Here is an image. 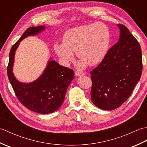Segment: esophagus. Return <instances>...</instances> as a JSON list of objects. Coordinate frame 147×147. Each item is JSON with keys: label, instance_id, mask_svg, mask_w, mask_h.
<instances>
[{"label": "esophagus", "instance_id": "1", "mask_svg": "<svg viewBox=\"0 0 147 147\" xmlns=\"http://www.w3.org/2000/svg\"><path fill=\"white\" fill-rule=\"evenodd\" d=\"M75 74L77 76H81L85 75V73L82 71H78L75 72Z\"/></svg>", "mask_w": 147, "mask_h": 147}]
</instances>
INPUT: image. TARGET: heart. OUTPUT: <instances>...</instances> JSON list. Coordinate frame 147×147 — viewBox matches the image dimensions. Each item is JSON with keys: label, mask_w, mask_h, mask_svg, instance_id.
<instances>
[{"label": "heart", "mask_w": 147, "mask_h": 147, "mask_svg": "<svg viewBox=\"0 0 147 147\" xmlns=\"http://www.w3.org/2000/svg\"><path fill=\"white\" fill-rule=\"evenodd\" d=\"M63 43H56L54 50L64 64L74 59L73 52L82 61L81 66L97 64L107 55L111 43V33L105 24L95 22L73 28L65 32Z\"/></svg>", "instance_id": "obj_1"}]
</instances>
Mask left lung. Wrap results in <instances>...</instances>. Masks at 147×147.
<instances>
[{"label": "left lung", "mask_w": 147, "mask_h": 147, "mask_svg": "<svg viewBox=\"0 0 147 147\" xmlns=\"http://www.w3.org/2000/svg\"><path fill=\"white\" fill-rule=\"evenodd\" d=\"M119 41L109 50L97 67L90 72L92 100L105 111L118 108L127 100L142 73L141 47L129 30L118 24Z\"/></svg>", "instance_id": "8db88e82"}]
</instances>
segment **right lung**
<instances>
[{
	"mask_svg": "<svg viewBox=\"0 0 147 147\" xmlns=\"http://www.w3.org/2000/svg\"><path fill=\"white\" fill-rule=\"evenodd\" d=\"M45 29L44 26L28 28L12 45L7 66L8 78L19 100L29 110L40 114L52 113L61 107L68 86L74 78L73 69L60 65L54 60L49 61L42 75L33 82L21 83L14 76L15 52L20 42L28 36L38 35Z\"/></svg>",
	"mask_w": 147,
	"mask_h": 147,
	"instance_id": "right-lung-1",
	"label": "right lung"
}]
</instances>
